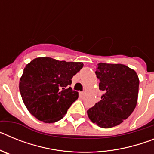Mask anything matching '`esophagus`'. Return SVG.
Listing matches in <instances>:
<instances>
[{"instance_id":"esophagus-1","label":"esophagus","mask_w":154,"mask_h":154,"mask_svg":"<svg viewBox=\"0 0 154 154\" xmlns=\"http://www.w3.org/2000/svg\"><path fill=\"white\" fill-rule=\"evenodd\" d=\"M81 96H85V92H81Z\"/></svg>"}]
</instances>
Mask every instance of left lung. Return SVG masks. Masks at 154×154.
Here are the masks:
<instances>
[{
  "instance_id": "obj_1",
  "label": "left lung",
  "mask_w": 154,
  "mask_h": 154,
  "mask_svg": "<svg viewBox=\"0 0 154 154\" xmlns=\"http://www.w3.org/2000/svg\"><path fill=\"white\" fill-rule=\"evenodd\" d=\"M101 100L87 111L89 119L102 128L123 123L136 108L139 80L137 72L123 64L99 63L96 71Z\"/></svg>"
}]
</instances>
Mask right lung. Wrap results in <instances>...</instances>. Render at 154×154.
I'll list each match as a JSON object with an SVG mask.
<instances>
[{
	"instance_id": "obj_1",
	"label": "right lung",
	"mask_w": 154,
	"mask_h": 154,
	"mask_svg": "<svg viewBox=\"0 0 154 154\" xmlns=\"http://www.w3.org/2000/svg\"><path fill=\"white\" fill-rule=\"evenodd\" d=\"M82 67V62L49 57L36 58L28 63L20 79L19 90L30 113L46 123L62 119L79 97V92L69 85Z\"/></svg>"
}]
</instances>
